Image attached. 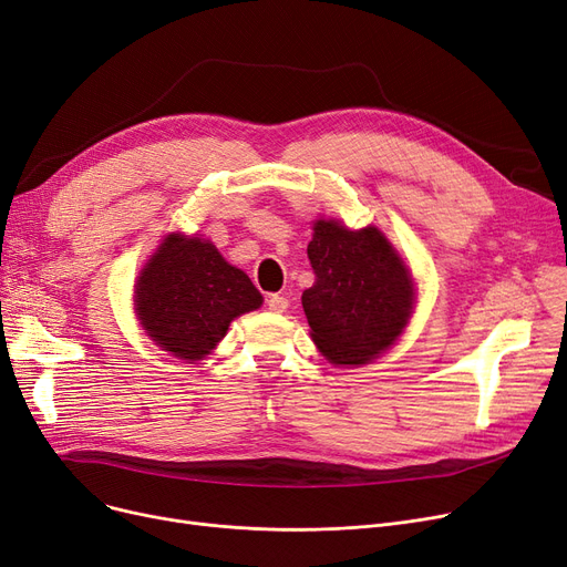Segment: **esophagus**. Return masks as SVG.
I'll return each instance as SVG.
<instances>
[{"mask_svg": "<svg viewBox=\"0 0 567 567\" xmlns=\"http://www.w3.org/2000/svg\"><path fill=\"white\" fill-rule=\"evenodd\" d=\"M266 306H268V310H270V312H285V310L289 308V301H287V297L270 295V297L266 299Z\"/></svg>", "mask_w": 567, "mask_h": 567, "instance_id": "esophagus-1", "label": "esophagus"}]
</instances>
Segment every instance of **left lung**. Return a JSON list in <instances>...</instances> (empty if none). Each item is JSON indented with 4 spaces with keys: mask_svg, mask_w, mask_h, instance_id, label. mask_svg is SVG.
<instances>
[{
    "mask_svg": "<svg viewBox=\"0 0 567 567\" xmlns=\"http://www.w3.org/2000/svg\"><path fill=\"white\" fill-rule=\"evenodd\" d=\"M312 230L308 259L316 282L301 297L312 341L333 364H367L411 318L409 268L373 226L350 230L318 219Z\"/></svg>",
    "mask_w": 567,
    "mask_h": 567,
    "instance_id": "obj_1",
    "label": "left lung"
}]
</instances>
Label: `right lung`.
<instances>
[{
	"label": "right lung",
	"instance_id": "right-lung-1",
	"mask_svg": "<svg viewBox=\"0 0 567 567\" xmlns=\"http://www.w3.org/2000/svg\"><path fill=\"white\" fill-rule=\"evenodd\" d=\"M259 289L217 247L200 238L167 236L146 261L135 310L146 333L175 358L196 362L213 350L230 320L261 306Z\"/></svg>",
	"mask_w": 567,
	"mask_h": 567
}]
</instances>
